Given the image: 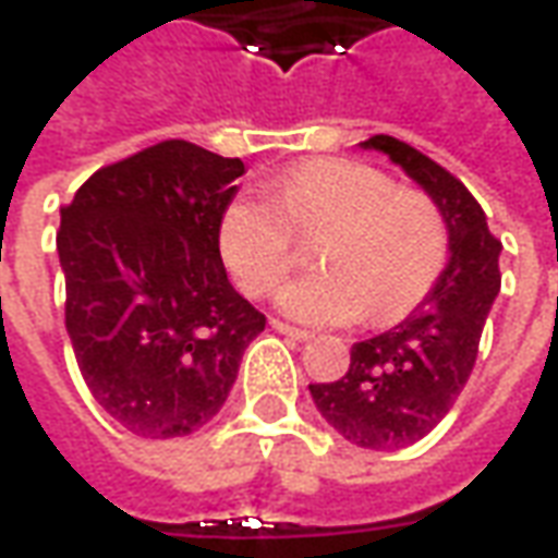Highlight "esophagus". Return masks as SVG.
Returning a JSON list of instances; mask_svg holds the SVG:
<instances>
[{"instance_id": "obj_1", "label": "esophagus", "mask_w": 558, "mask_h": 558, "mask_svg": "<svg viewBox=\"0 0 558 558\" xmlns=\"http://www.w3.org/2000/svg\"><path fill=\"white\" fill-rule=\"evenodd\" d=\"M271 328L280 331V335H287L292 340H311V331L307 328H299V326H290V323H280V319H271Z\"/></svg>"}]
</instances>
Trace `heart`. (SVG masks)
I'll list each match as a JSON object with an SVG mask.
<instances>
[{
	"instance_id": "1",
	"label": "heart",
	"mask_w": 558,
	"mask_h": 558,
	"mask_svg": "<svg viewBox=\"0 0 558 558\" xmlns=\"http://www.w3.org/2000/svg\"><path fill=\"white\" fill-rule=\"evenodd\" d=\"M319 266L280 292V311L343 326L372 311L388 326L410 316L448 266L442 208L418 187L352 158H307L280 172L271 194H239L220 218V254L251 295H268L299 259V236L323 232Z\"/></svg>"
}]
</instances>
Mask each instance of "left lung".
Returning <instances> with one entry per match:
<instances>
[{"label":"left lung","instance_id":"left-lung-1","mask_svg":"<svg viewBox=\"0 0 558 558\" xmlns=\"http://www.w3.org/2000/svg\"><path fill=\"white\" fill-rule=\"evenodd\" d=\"M362 146L386 151L436 199L451 242V259L430 295L400 326L355 343L340 379L311 386L319 415L343 439L395 451L424 439L466 386L502 283V242L487 230L484 208L466 184L424 151L388 134Z\"/></svg>","mask_w":558,"mask_h":558}]
</instances>
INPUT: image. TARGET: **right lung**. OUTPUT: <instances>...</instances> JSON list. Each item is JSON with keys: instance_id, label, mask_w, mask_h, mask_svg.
Here are the masks:
<instances>
[{"instance_id": "add662e5", "label": "right lung", "mask_w": 558, "mask_h": 558, "mask_svg": "<svg viewBox=\"0 0 558 558\" xmlns=\"http://www.w3.org/2000/svg\"><path fill=\"white\" fill-rule=\"evenodd\" d=\"M242 172L239 158L160 140L92 172L62 206L68 338L92 398L134 436L208 424L266 328L220 259Z\"/></svg>"}]
</instances>
